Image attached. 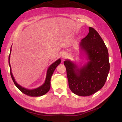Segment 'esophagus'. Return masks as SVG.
I'll return each instance as SVG.
<instances>
[{"label":"esophagus","instance_id":"34e87169","mask_svg":"<svg viewBox=\"0 0 122 122\" xmlns=\"http://www.w3.org/2000/svg\"><path fill=\"white\" fill-rule=\"evenodd\" d=\"M61 57H62V59H65L66 57H67V54L66 52H63L61 55Z\"/></svg>","mask_w":122,"mask_h":122}]
</instances>
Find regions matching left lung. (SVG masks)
I'll list each match as a JSON object with an SVG mask.
<instances>
[{
  "label": "left lung",
  "instance_id": "left-lung-1",
  "mask_svg": "<svg viewBox=\"0 0 122 122\" xmlns=\"http://www.w3.org/2000/svg\"><path fill=\"white\" fill-rule=\"evenodd\" d=\"M80 45L90 61L80 69L70 61H65L64 65L70 89L80 96H88L100 90L106 82L110 69L108 52L100 36L92 27Z\"/></svg>",
  "mask_w": 122,
  "mask_h": 122
}]
</instances>
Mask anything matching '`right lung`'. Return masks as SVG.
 Listing matches in <instances>:
<instances>
[{
    "label": "right lung",
    "instance_id": "obj_1",
    "mask_svg": "<svg viewBox=\"0 0 122 122\" xmlns=\"http://www.w3.org/2000/svg\"><path fill=\"white\" fill-rule=\"evenodd\" d=\"M10 52H11V49L10 50ZM10 54L9 56V64L10 67V76H11V77H12L14 84H15V86H17V87L18 88V89H19L21 92H22V93H24V94L29 96L39 97V96H41L46 94L47 92L49 91L50 88V80H51V76L52 75L53 73L55 70V68H56L57 66L61 63V61L60 59H59V60H58L56 61H55L53 64H52L49 67L48 69L47 70L45 82L42 86H41L40 87L37 88H36V89H34V90H28V89H26V88H25L19 86V85L15 81V79L12 74V73L11 72V67H10Z\"/></svg>",
    "mask_w": 122,
    "mask_h": 122
}]
</instances>
